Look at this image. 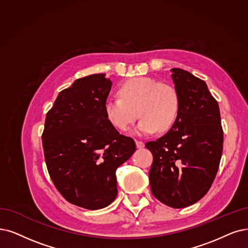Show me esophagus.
<instances>
[{
	"instance_id": "obj_1",
	"label": "esophagus",
	"mask_w": 248,
	"mask_h": 248,
	"mask_svg": "<svg viewBox=\"0 0 248 248\" xmlns=\"http://www.w3.org/2000/svg\"><path fill=\"white\" fill-rule=\"evenodd\" d=\"M135 143H136V146L137 148H142L144 147V143L142 141H140V140H135Z\"/></svg>"
}]
</instances>
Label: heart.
Returning <instances> with one entry per match:
<instances>
[{"label": "heart", "instance_id": "b5f03b06", "mask_svg": "<svg viewBox=\"0 0 248 248\" xmlns=\"http://www.w3.org/2000/svg\"><path fill=\"white\" fill-rule=\"evenodd\" d=\"M119 93L121 97L108 95L104 102L107 120L118 130H127L138 113L141 119L134 129L137 135L152 134L156 129L164 132L179 115V94L170 84L150 77H134L124 82Z\"/></svg>", "mask_w": 248, "mask_h": 248}]
</instances>
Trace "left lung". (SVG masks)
I'll use <instances>...</instances> for the list:
<instances>
[{
    "label": "left lung",
    "instance_id": "left-lung-1",
    "mask_svg": "<svg viewBox=\"0 0 248 248\" xmlns=\"http://www.w3.org/2000/svg\"><path fill=\"white\" fill-rule=\"evenodd\" d=\"M180 110L171 129L145 146L154 156L152 193L164 204L182 209L211 188L223 152L220 108L206 83L180 68L171 69Z\"/></svg>",
    "mask_w": 248,
    "mask_h": 248
}]
</instances>
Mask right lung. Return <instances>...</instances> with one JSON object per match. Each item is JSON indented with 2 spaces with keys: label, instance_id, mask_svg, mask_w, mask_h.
<instances>
[{
  "label": "right lung",
  "instance_id": "add662e5",
  "mask_svg": "<svg viewBox=\"0 0 248 248\" xmlns=\"http://www.w3.org/2000/svg\"><path fill=\"white\" fill-rule=\"evenodd\" d=\"M111 87L106 74L76 79L46 117L42 138L48 174L66 201L86 210L114 202L117 168L136 150L132 138L119 133L105 116Z\"/></svg>",
  "mask_w": 248,
  "mask_h": 248
}]
</instances>
